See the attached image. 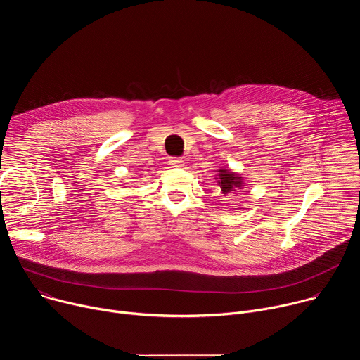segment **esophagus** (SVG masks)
Returning a JSON list of instances; mask_svg holds the SVG:
<instances>
[{
  "label": "esophagus",
  "instance_id": "obj_1",
  "mask_svg": "<svg viewBox=\"0 0 360 360\" xmlns=\"http://www.w3.org/2000/svg\"><path fill=\"white\" fill-rule=\"evenodd\" d=\"M169 165L175 167V168H181V167H184V160L179 157H174L169 160Z\"/></svg>",
  "mask_w": 360,
  "mask_h": 360
}]
</instances>
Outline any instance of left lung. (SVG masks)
Wrapping results in <instances>:
<instances>
[{"label": "left lung", "instance_id": "obj_1", "mask_svg": "<svg viewBox=\"0 0 360 360\" xmlns=\"http://www.w3.org/2000/svg\"><path fill=\"white\" fill-rule=\"evenodd\" d=\"M219 172V186L224 195L232 193V191H235L236 186H242V179L236 176L233 172H229L226 169H221Z\"/></svg>", "mask_w": 360, "mask_h": 360}]
</instances>
